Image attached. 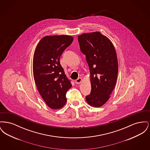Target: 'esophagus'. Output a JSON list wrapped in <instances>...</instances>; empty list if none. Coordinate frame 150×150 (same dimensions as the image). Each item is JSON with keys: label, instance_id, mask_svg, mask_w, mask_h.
<instances>
[{"label": "esophagus", "instance_id": "esophagus-1", "mask_svg": "<svg viewBox=\"0 0 150 150\" xmlns=\"http://www.w3.org/2000/svg\"><path fill=\"white\" fill-rule=\"evenodd\" d=\"M82 81H83V79L81 78H78L76 80H75V82L76 84H80L82 82Z\"/></svg>", "mask_w": 150, "mask_h": 150}]
</instances>
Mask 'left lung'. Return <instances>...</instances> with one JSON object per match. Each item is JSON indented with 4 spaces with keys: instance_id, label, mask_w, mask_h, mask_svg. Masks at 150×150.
Listing matches in <instances>:
<instances>
[{
    "instance_id": "1",
    "label": "left lung",
    "mask_w": 150,
    "mask_h": 150,
    "mask_svg": "<svg viewBox=\"0 0 150 150\" xmlns=\"http://www.w3.org/2000/svg\"><path fill=\"white\" fill-rule=\"evenodd\" d=\"M78 42L90 70L92 89L86 101L93 107H100L107 102L116 85L118 72L116 50L111 41L98 31L79 35Z\"/></svg>"
}]
</instances>
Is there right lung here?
I'll return each instance as SVG.
<instances>
[{
	"label": "right lung",
	"mask_w": 150,
	"mask_h": 150,
	"mask_svg": "<svg viewBox=\"0 0 150 150\" xmlns=\"http://www.w3.org/2000/svg\"><path fill=\"white\" fill-rule=\"evenodd\" d=\"M74 40L71 36H45L38 44L33 58V75L38 92L50 108L59 109L66 103L72 86L59 58Z\"/></svg>",
	"instance_id": "add662e5"
}]
</instances>
